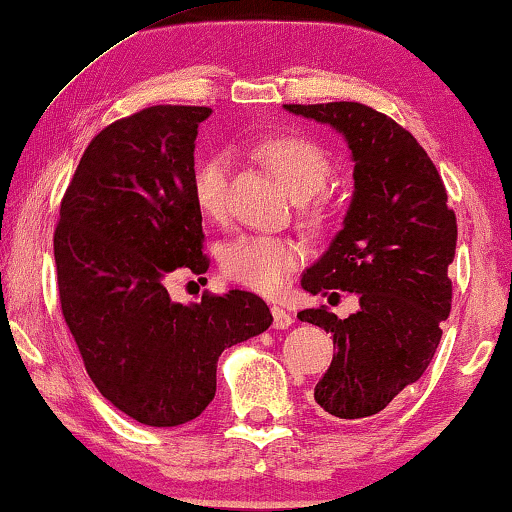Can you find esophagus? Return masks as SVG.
I'll return each instance as SVG.
<instances>
[{"label":"esophagus","mask_w":512,"mask_h":512,"mask_svg":"<svg viewBox=\"0 0 512 512\" xmlns=\"http://www.w3.org/2000/svg\"><path fill=\"white\" fill-rule=\"evenodd\" d=\"M272 326L275 328H289L291 324H293V317H291V312H286L284 307H272Z\"/></svg>","instance_id":"obj_1"}]
</instances>
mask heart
<instances>
[{"label":"heart","instance_id":"heart-1","mask_svg":"<svg viewBox=\"0 0 512 512\" xmlns=\"http://www.w3.org/2000/svg\"><path fill=\"white\" fill-rule=\"evenodd\" d=\"M249 153L298 200V214L307 228L324 230L333 221V200L324 191L333 163L317 142L296 132H275L251 142ZM226 195L228 158L223 153H209L193 170L195 205L202 216L216 221L226 214ZM303 258L305 247L289 237L242 235L221 249L219 265L230 282L272 296L284 289Z\"/></svg>","mask_w":512,"mask_h":512}]
</instances>
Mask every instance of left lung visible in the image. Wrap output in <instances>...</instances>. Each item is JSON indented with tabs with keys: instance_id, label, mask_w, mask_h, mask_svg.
I'll return each mask as SVG.
<instances>
[{
	"instance_id": "1",
	"label": "left lung",
	"mask_w": 512,
	"mask_h": 512,
	"mask_svg": "<svg viewBox=\"0 0 512 512\" xmlns=\"http://www.w3.org/2000/svg\"><path fill=\"white\" fill-rule=\"evenodd\" d=\"M333 125L354 158L345 228L303 275V289L359 293L361 310L338 319L324 305L300 321L333 335V361L314 401L338 419L373 417L429 368L450 317L457 216L433 160L394 118L359 102L284 104Z\"/></svg>"
}]
</instances>
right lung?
<instances>
[{
	"label": "right lung",
	"instance_id": "right-lung-1",
	"mask_svg": "<svg viewBox=\"0 0 512 512\" xmlns=\"http://www.w3.org/2000/svg\"><path fill=\"white\" fill-rule=\"evenodd\" d=\"M209 107L156 104L97 132L60 202L53 251L62 317L100 394L146 426L191 422L226 347L272 314L249 291L174 303L167 279L209 268L193 151Z\"/></svg>",
	"mask_w": 512,
	"mask_h": 512
}]
</instances>
